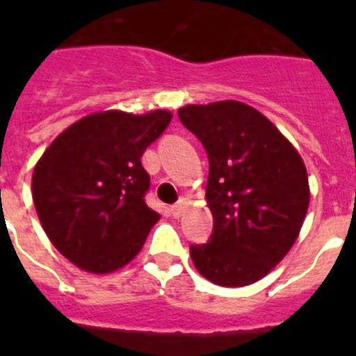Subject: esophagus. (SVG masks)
<instances>
[{
    "label": "esophagus",
    "mask_w": 356,
    "mask_h": 356,
    "mask_svg": "<svg viewBox=\"0 0 356 356\" xmlns=\"http://www.w3.org/2000/svg\"><path fill=\"white\" fill-rule=\"evenodd\" d=\"M184 205H186V200H184V197H181V200H179V203H175V205L172 207L173 216H175V218L181 216V214H183V211H184Z\"/></svg>",
    "instance_id": "1"
}]
</instances>
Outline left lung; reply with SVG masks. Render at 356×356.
<instances>
[{
    "mask_svg": "<svg viewBox=\"0 0 356 356\" xmlns=\"http://www.w3.org/2000/svg\"><path fill=\"white\" fill-rule=\"evenodd\" d=\"M179 118L209 155V243L192 245L195 270L214 284L248 286L292 249L309 211L307 168L279 129L242 102L184 105Z\"/></svg>",
    "mask_w": 356,
    "mask_h": 356,
    "instance_id": "8db88e82",
    "label": "left lung"
}]
</instances>
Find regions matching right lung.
<instances>
[{"mask_svg":"<svg viewBox=\"0 0 356 356\" xmlns=\"http://www.w3.org/2000/svg\"><path fill=\"white\" fill-rule=\"evenodd\" d=\"M170 111H102L72 123L38 159L31 190L58 253L88 273H113L140 253L161 214L145 205V147L172 122Z\"/></svg>","mask_w":356,"mask_h":356,"instance_id":"1","label":"right lung"}]
</instances>
